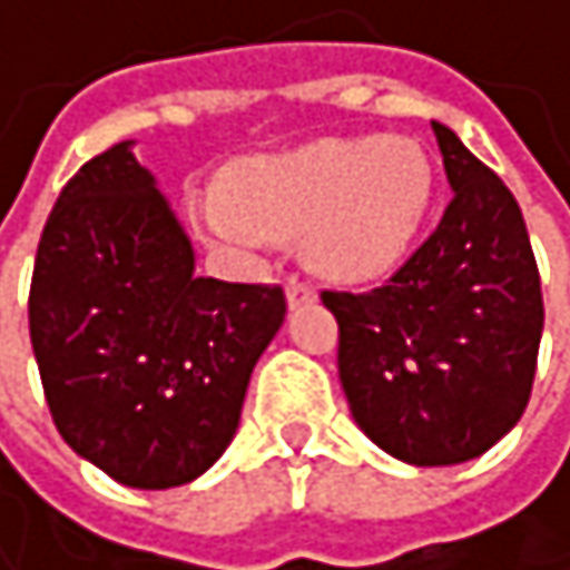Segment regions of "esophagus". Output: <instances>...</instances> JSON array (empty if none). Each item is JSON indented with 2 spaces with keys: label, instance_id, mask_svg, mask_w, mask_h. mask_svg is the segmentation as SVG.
I'll use <instances>...</instances> for the list:
<instances>
[{
  "label": "esophagus",
  "instance_id": "1",
  "mask_svg": "<svg viewBox=\"0 0 570 570\" xmlns=\"http://www.w3.org/2000/svg\"><path fill=\"white\" fill-rule=\"evenodd\" d=\"M284 289H286V303H289V309H293V306H303V303H313V299H316V289L306 284V281H296V277H289Z\"/></svg>",
  "mask_w": 570,
  "mask_h": 570
}]
</instances>
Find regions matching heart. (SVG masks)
<instances>
[{"label":"heart","mask_w":570,"mask_h":570,"mask_svg":"<svg viewBox=\"0 0 570 570\" xmlns=\"http://www.w3.org/2000/svg\"><path fill=\"white\" fill-rule=\"evenodd\" d=\"M230 187L190 200L214 244L250 254L274 234H306L323 274L373 281L409 254L432 204V165L405 138H330L250 158Z\"/></svg>","instance_id":"heart-1"}]
</instances>
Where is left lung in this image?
Listing matches in <instances>:
<instances>
[{
  "label": "left lung",
  "mask_w": 570,
  "mask_h": 570,
  "mask_svg": "<svg viewBox=\"0 0 570 570\" xmlns=\"http://www.w3.org/2000/svg\"><path fill=\"white\" fill-rule=\"evenodd\" d=\"M452 200L435 234L370 293H323L356 425L399 462L459 465L521 419L544 326L521 207L432 121Z\"/></svg>",
  "instance_id": "1"
}]
</instances>
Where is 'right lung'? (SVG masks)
I'll return each mask as SVG.
<instances>
[{
  "label": "right lung",
  "instance_id": "1",
  "mask_svg": "<svg viewBox=\"0 0 570 570\" xmlns=\"http://www.w3.org/2000/svg\"><path fill=\"white\" fill-rule=\"evenodd\" d=\"M158 180L121 141L46 220L29 333L56 429L128 489H174L230 445L250 373L284 323L281 286L194 274Z\"/></svg>",
  "mask_w": 570,
  "mask_h": 570
}]
</instances>
